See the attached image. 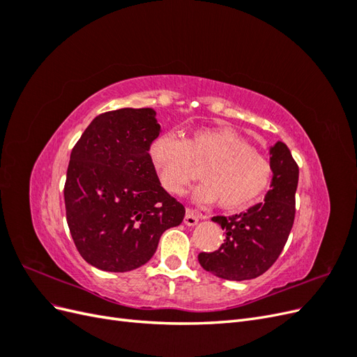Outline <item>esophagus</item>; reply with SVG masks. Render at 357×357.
I'll list each match as a JSON object with an SVG mask.
<instances>
[{"label": "esophagus", "instance_id": "obj_1", "mask_svg": "<svg viewBox=\"0 0 357 357\" xmlns=\"http://www.w3.org/2000/svg\"><path fill=\"white\" fill-rule=\"evenodd\" d=\"M204 215L201 213H198L197 210H192V208H188L186 210V214H185V225L186 226H195L198 223L199 219H202Z\"/></svg>", "mask_w": 357, "mask_h": 357}]
</instances>
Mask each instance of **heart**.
Listing matches in <instances>:
<instances>
[{"label": "heart", "mask_w": 357, "mask_h": 357, "mask_svg": "<svg viewBox=\"0 0 357 357\" xmlns=\"http://www.w3.org/2000/svg\"><path fill=\"white\" fill-rule=\"evenodd\" d=\"M150 159L162 188L181 195L202 168L195 197L218 201L222 208H241L256 201L273 180L274 167L244 137L228 128H202L185 138L165 132L150 144Z\"/></svg>", "instance_id": "1"}]
</instances>
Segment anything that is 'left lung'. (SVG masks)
<instances>
[{
  "instance_id": "8db88e82",
  "label": "left lung",
  "mask_w": 357,
  "mask_h": 357,
  "mask_svg": "<svg viewBox=\"0 0 357 357\" xmlns=\"http://www.w3.org/2000/svg\"><path fill=\"white\" fill-rule=\"evenodd\" d=\"M269 155L274 172L265 201L244 213L211 219L222 226L226 240L219 250L199 253L198 261L215 277L234 282L256 278L268 271L283 252L295 220L299 168L282 142L269 149Z\"/></svg>"
}]
</instances>
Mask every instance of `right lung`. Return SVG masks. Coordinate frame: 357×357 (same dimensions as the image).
Here are the masks:
<instances>
[{
  "label": "right lung",
  "mask_w": 357,
  "mask_h": 357,
  "mask_svg": "<svg viewBox=\"0 0 357 357\" xmlns=\"http://www.w3.org/2000/svg\"><path fill=\"white\" fill-rule=\"evenodd\" d=\"M159 132L153 109H119L96 116L73 149L63 188L67 223L82 257L102 271L144 265L160 235L185 218L150 159Z\"/></svg>",
  "instance_id": "1"
}]
</instances>
